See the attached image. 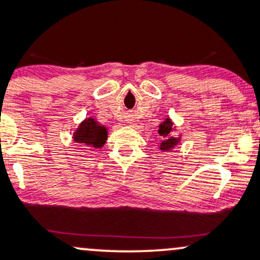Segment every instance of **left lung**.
Wrapping results in <instances>:
<instances>
[{"instance_id":"1","label":"left lung","mask_w":260,"mask_h":260,"mask_svg":"<svg viewBox=\"0 0 260 260\" xmlns=\"http://www.w3.org/2000/svg\"><path fill=\"white\" fill-rule=\"evenodd\" d=\"M174 129H175V127H174L173 121L169 118V117L165 118L164 122H161V123L159 124L158 133L159 136L161 137V142H160V145H159V149L162 150V152H169V150L174 149L176 145L180 143L181 135L178 137L173 136Z\"/></svg>"}]
</instances>
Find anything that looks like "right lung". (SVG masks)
Here are the masks:
<instances>
[{
    "instance_id": "right-lung-1",
    "label": "right lung",
    "mask_w": 260,
    "mask_h": 260,
    "mask_svg": "<svg viewBox=\"0 0 260 260\" xmlns=\"http://www.w3.org/2000/svg\"><path fill=\"white\" fill-rule=\"evenodd\" d=\"M107 128L100 124L95 118L88 117L78 125L73 133V141L86 148L100 149L107 141Z\"/></svg>"
}]
</instances>
